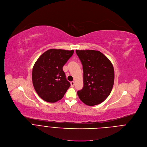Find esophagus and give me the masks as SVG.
Instances as JSON below:
<instances>
[{
  "instance_id": "34e87169",
  "label": "esophagus",
  "mask_w": 147,
  "mask_h": 147,
  "mask_svg": "<svg viewBox=\"0 0 147 147\" xmlns=\"http://www.w3.org/2000/svg\"><path fill=\"white\" fill-rule=\"evenodd\" d=\"M71 87H74V85H75V82H74V81H72V82H71Z\"/></svg>"
}]
</instances>
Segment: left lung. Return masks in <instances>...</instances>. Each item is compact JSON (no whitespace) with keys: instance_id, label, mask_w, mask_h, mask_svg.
Masks as SVG:
<instances>
[{"instance_id":"obj_1","label":"left lung","mask_w":147,"mask_h":147,"mask_svg":"<svg viewBox=\"0 0 147 147\" xmlns=\"http://www.w3.org/2000/svg\"><path fill=\"white\" fill-rule=\"evenodd\" d=\"M76 52L82 63L84 73V87L77 94L87 105L100 104L112 90L115 80L113 65L99 51L76 50Z\"/></svg>"}]
</instances>
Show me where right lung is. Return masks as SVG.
Wrapping results in <instances>:
<instances>
[{
  "instance_id": "1",
  "label": "right lung",
  "mask_w": 147,
  "mask_h": 147,
  "mask_svg": "<svg viewBox=\"0 0 147 147\" xmlns=\"http://www.w3.org/2000/svg\"><path fill=\"white\" fill-rule=\"evenodd\" d=\"M74 50L52 49L43 53L35 63L32 71L34 88L44 101L55 102L61 100L70 83L67 81L63 66Z\"/></svg>"
}]
</instances>
